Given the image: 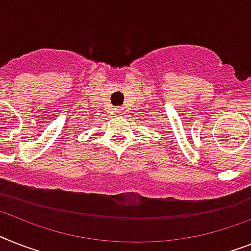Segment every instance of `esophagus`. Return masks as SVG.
Listing matches in <instances>:
<instances>
[{
	"label": "esophagus",
	"instance_id": "obj_1",
	"mask_svg": "<svg viewBox=\"0 0 251 251\" xmlns=\"http://www.w3.org/2000/svg\"><path fill=\"white\" fill-rule=\"evenodd\" d=\"M117 113L121 114V115H122V114H123V111H122V109H117Z\"/></svg>",
	"mask_w": 251,
	"mask_h": 251
}]
</instances>
